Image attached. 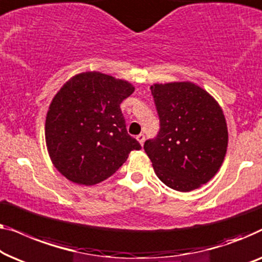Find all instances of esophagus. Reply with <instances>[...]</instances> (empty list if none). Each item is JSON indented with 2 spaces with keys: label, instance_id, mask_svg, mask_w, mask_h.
Returning a JSON list of instances; mask_svg holds the SVG:
<instances>
[{
  "label": "esophagus",
  "instance_id": "obj_1",
  "mask_svg": "<svg viewBox=\"0 0 262 262\" xmlns=\"http://www.w3.org/2000/svg\"><path fill=\"white\" fill-rule=\"evenodd\" d=\"M145 135H143V134H139L138 136H136V140H138V141L140 142V145H143V142H145Z\"/></svg>",
  "mask_w": 262,
  "mask_h": 262
}]
</instances>
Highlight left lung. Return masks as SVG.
I'll list each match as a JSON object with an SVG mask.
<instances>
[{
  "label": "left lung",
  "instance_id": "1",
  "mask_svg": "<svg viewBox=\"0 0 262 262\" xmlns=\"http://www.w3.org/2000/svg\"><path fill=\"white\" fill-rule=\"evenodd\" d=\"M160 129L145 152L165 185L189 192L208 183L226 157L228 129L223 112L204 89L191 82L150 86Z\"/></svg>",
  "mask_w": 262,
  "mask_h": 262
}]
</instances>
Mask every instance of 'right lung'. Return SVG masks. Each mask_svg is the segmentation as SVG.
Returning <instances> with one entry per match:
<instances>
[{"label":"right lung","instance_id":"right-lung-1","mask_svg":"<svg viewBox=\"0 0 262 262\" xmlns=\"http://www.w3.org/2000/svg\"><path fill=\"white\" fill-rule=\"evenodd\" d=\"M134 86L101 72H83L54 96L45 138L52 163L80 185L101 183L122 166L140 143L127 133L120 104Z\"/></svg>","mask_w":262,"mask_h":262}]
</instances>
